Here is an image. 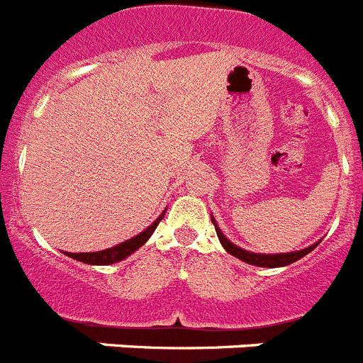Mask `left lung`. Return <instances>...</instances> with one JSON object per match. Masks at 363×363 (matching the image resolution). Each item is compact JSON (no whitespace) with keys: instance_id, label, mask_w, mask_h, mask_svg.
Here are the masks:
<instances>
[{"instance_id":"8db88e82","label":"left lung","mask_w":363,"mask_h":363,"mask_svg":"<svg viewBox=\"0 0 363 363\" xmlns=\"http://www.w3.org/2000/svg\"><path fill=\"white\" fill-rule=\"evenodd\" d=\"M213 223H214V229H216V234H218V238H220L221 245L225 247V251L229 252V255L243 259V262H247V264L258 265V267H284V265H291V264H294V262H298L300 258H303L306 255H309L314 247L318 245V243H314V245L307 247V249H301V251H296V252H285V255H255V252L243 251V249H240L238 245H234L233 242H229V240L223 236V233L220 230V227L216 225V221L213 220Z\"/></svg>"}]
</instances>
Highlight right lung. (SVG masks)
Returning a JSON list of instances; mask_svg holds the SVG:
<instances>
[{
  "label": "right lung",
  "instance_id": "1",
  "mask_svg": "<svg viewBox=\"0 0 363 363\" xmlns=\"http://www.w3.org/2000/svg\"><path fill=\"white\" fill-rule=\"evenodd\" d=\"M163 216H165V211H163V213L160 214L158 220L154 221L150 227H147L142 234H138V236L120 243V245L111 247V249H105V251H98V252H69L67 256H70V258L78 259V262H83V264H89V265L116 264V262H121V259H125L129 255H133L134 251H138V249H140V247L150 238V234H152L154 229L158 227V223L162 221Z\"/></svg>",
  "mask_w": 363,
  "mask_h": 363
}]
</instances>
